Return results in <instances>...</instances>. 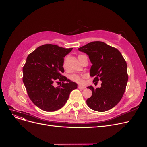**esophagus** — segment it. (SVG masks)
Returning a JSON list of instances; mask_svg holds the SVG:
<instances>
[{
  "instance_id": "obj_1",
  "label": "esophagus",
  "mask_w": 147,
  "mask_h": 147,
  "mask_svg": "<svg viewBox=\"0 0 147 147\" xmlns=\"http://www.w3.org/2000/svg\"><path fill=\"white\" fill-rule=\"evenodd\" d=\"M78 88H79V89H84V88H85V86H84L79 85V86H78Z\"/></svg>"
}]
</instances>
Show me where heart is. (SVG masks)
I'll return each mask as SVG.
<instances>
[{
	"label": "heart",
	"instance_id": "obj_1",
	"mask_svg": "<svg viewBox=\"0 0 147 147\" xmlns=\"http://www.w3.org/2000/svg\"><path fill=\"white\" fill-rule=\"evenodd\" d=\"M84 56H85L83 55V54H80V55H79V61L81 59V58H82ZM64 65H65V64H64ZM69 78L72 81H73V82H75L78 83V84H82L83 82L82 77L81 76L78 75V74H72V75H71L70 76H69Z\"/></svg>",
	"mask_w": 147,
	"mask_h": 147
}]
</instances>
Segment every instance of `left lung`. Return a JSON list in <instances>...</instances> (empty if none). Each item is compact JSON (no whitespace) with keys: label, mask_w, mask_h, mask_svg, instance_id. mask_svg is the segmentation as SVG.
Masks as SVG:
<instances>
[{"label":"left lung","mask_w":147,"mask_h":147,"mask_svg":"<svg viewBox=\"0 0 147 147\" xmlns=\"http://www.w3.org/2000/svg\"><path fill=\"white\" fill-rule=\"evenodd\" d=\"M78 50L88 54L92 66L90 76L93 82L102 81L101 87L94 89L86 104L92 110L106 111L120 102L125 91L128 79L127 65L117 48L105 43L95 41L81 47Z\"/></svg>","instance_id":"left-lung-1"}]
</instances>
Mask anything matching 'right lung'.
<instances>
[{"mask_svg":"<svg viewBox=\"0 0 147 147\" xmlns=\"http://www.w3.org/2000/svg\"><path fill=\"white\" fill-rule=\"evenodd\" d=\"M72 49L45 44L37 48L26 58L23 67V82L31 100L43 111H54L61 108L71 92L78 88L76 83L62 75L63 58ZM56 80L61 81L62 85L54 88L53 83Z\"/></svg>","mask_w":147,"mask_h":147,"instance_id":"1","label":"right lung"}]
</instances>
